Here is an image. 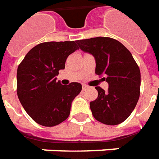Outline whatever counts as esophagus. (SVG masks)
<instances>
[{
    "instance_id": "obj_1",
    "label": "esophagus",
    "mask_w": 159,
    "mask_h": 159,
    "mask_svg": "<svg viewBox=\"0 0 159 159\" xmlns=\"http://www.w3.org/2000/svg\"><path fill=\"white\" fill-rule=\"evenodd\" d=\"M88 89V86L87 85H83V90H85V89Z\"/></svg>"
}]
</instances>
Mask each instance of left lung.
Segmentation results:
<instances>
[{"label": "left lung", "mask_w": 159, "mask_h": 159, "mask_svg": "<svg viewBox=\"0 0 159 159\" xmlns=\"http://www.w3.org/2000/svg\"><path fill=\"white\" fill-rule=\"evenodd\" d=\"M84 52L96 60V74L109 84L108 91L96 87L98 97L90 102L93 116L107 125H119L133 111L140 96L141 75L131 53L118 41L110 37H94L76 41Z\"/></svg>", "instance_id": "1"}]
</instances>
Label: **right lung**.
Returning a JSON list of instances; mask_svg holds the SVG:
<instances>
[{
    "instance_id": "1",
    "label": "right lung",
    "mask_w": 159,
    "mask_h": 159,
    "mask_svg": "<svg viewBox=\"0 0 159 159\" xmlns=\"http://www.w3.org/2000/svg\"><path fill=\"white\" fill-rule=\"evenodd\" d=\"M79 49L76 42H48L30 49L17 69V96L30 116L52 127L65 121L71 102L81 92L79 83L62 85L57 81L68 57Z\"/></svg>"
}]
</instances>
